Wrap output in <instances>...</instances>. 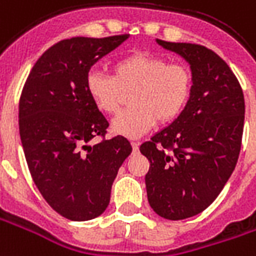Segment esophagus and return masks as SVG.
Instances as JSON below:
<instances>
[{
  "mask_svg": "<svg viewBox=\"0 0 256 256\" xmlns=\"http://www.w3.org/2000/svg\"><path fill=\"white\" fill-rule=\"evenodd\" d=\"M138 146H140V142H136V141H132V148H133L134 152H137V151H138Z\"/></svg>",
  "mask_w": 256,
  "mask_h": 256,
  "instance_id": "esophagus-1",
  "label": "esophagus"
}]
</instances>
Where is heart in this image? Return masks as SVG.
<instances>
[{"mask_svg":"<svg viewBox=\"0 0 256 256\" xmlns=\"http://www.w3.org/2000/svg\"><path fill=\"white\" fill-rule=\"evenodd\" d=\"M86 90L98 110L115 114L130 90L128 110L112 120V132L137 138L156 122L178 119L192 91V73L183 64H169L164 56L137 52L116 60L112 76L92 70L86 78Z\"/></svg>","mask_w":256,"mask_h":256,"instance_id":"heart-1","label":"heart"}]
</instances>
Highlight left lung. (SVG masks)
I'll list each match as a JSON object with an SVG mask.
<instances>
[{"label":"left lung","mask_w":256,"mask_h":256,"mask_svg":"<svg viewBox=\"0 0 256 256\" xmlns=\"http://www.w3.org/2000/svg\"><path fill=\"white\" fill-rule=\"evenodd\" d=\"M190 64L192 91L178 119L142 142L150 160L148 202L159 216L182 220L220 194L240 155L246 104L237 78L212 50L156 40Z\"/></svg>","instance_id":"left-lung-1"}]
</instances>
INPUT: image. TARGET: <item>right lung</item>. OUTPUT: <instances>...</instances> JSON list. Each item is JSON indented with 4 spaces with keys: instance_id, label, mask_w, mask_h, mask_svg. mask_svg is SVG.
<instances>
[{
    "instance_id": "1",
    "label": "right lung",
    "mask_w": 256,
    "mask_h": 256,
    "mask_svg": "<svg viewBox=\"0 0 256 256\" xmlns=\"http://www.w3.org/2000/svg\"><path fill=\"white\" fill-rule=\"evenodd\" d=\"M128 38L60 41L38 58L22 90L19 133L28 170L48 205L69 220L102 214L118 170L132 152L123 136L104 138L110 123L86 90L91 66ZM96 135L103 141L88 146Z\"/></svg>"
}]
</instances>
